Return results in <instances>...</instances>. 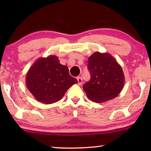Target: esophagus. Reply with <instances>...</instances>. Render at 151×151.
I'll use <instances>...</instances> for the list:
<instances>
[{
    "label": "esophagus",
    "mask_w": 151,
    "mask_h": 151,
    "mask_svg": "<svg viewBox=\"0 0 151 151\" xmlns=\"http://www.w3.org/2000/svg\"><path fill=\"white\" fill-rule=\"evenodd\" d=\"M77 80H78V84H82V78H81V77H78V78H77Z\"/></svg>",
    "instance_id": "1"
}]
</instances>
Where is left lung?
<instances>
[{
	"label": "left lung",
	"instance_id": "obj_1",
	"mask_svg": "<svg viewBox=\"0 0 151 151\" xmlns=\"http://www.w3.org/2000/svg\"><path fill=\"white\" fill-rule=\"evenodd\" d=\"M87 68L91 78L84 84L83 89L91 100L101 103L118 96L124 76L114 58L106 53L96 52L88 58Z\"/></svg>",
	"mask_w": 151,
	"mask_h": 151
}]
</instances>
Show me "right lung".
<instances>
[{"label":"right lung","mask_w":151,"mask_h":151,"mask_svg":"<svg viewBox=\"0 0 151 151\" xmlns=\"http://www.w3.org/2000/svg\"><path fill=\"white\" fill-rule=\"evenodd\" d=\"M26 82L34 98L45 104L59 101L70 86L78 83L76 78L70 76L68 67L60 64L55 55L35 62L27 73Z\"/></svg>","instance_id":"right-lung-1"}]
</instances>
